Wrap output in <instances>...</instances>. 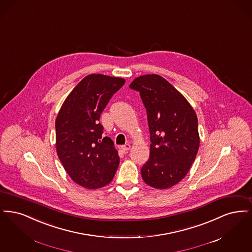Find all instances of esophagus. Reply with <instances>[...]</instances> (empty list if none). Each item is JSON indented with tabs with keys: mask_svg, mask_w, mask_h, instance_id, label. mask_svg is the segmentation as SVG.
I'll return each instance as SVG.
<instances>
[{
	"mask_svg": "<svg viewBox=\"0 0 252 252\" xmlns=\"http://www.w3.org/2000/svg\"><path fill=\"white\" fill-rule=\"evenodd\" d=\"M130 149H131V145H130V144H125V145L121 146V150H122L123 152H127V151H129Z\"/></svg>",
	"mask_w": 252,
	"mask_h": 252,
	"instance_id": "esophagus-1",
	"label": "esophagus"
}]
</instances>
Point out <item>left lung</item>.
Wrapping results in <instances>:
<instances>
[{
	"mask_svg": "<svg viewBox=\"0 0 252 252\" xmlns=\"http://www.w3.org/2000/svg\"><path fill=\"white\" fill-rule=\"evenodd\" d=\"M130 88L140 93L151 134L150 158L141 168L143 181L156 189L170 188L186 177L196 159L199 148L196 112L160 75L137 77Z\"/></svg>",
	"mask_w": 252,
	"mask_h": 252,
	"instance_id": "8db88e82",
	"label": "left lung"
}]
</instances>
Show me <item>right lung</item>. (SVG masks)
<instances>
[{"label": "right lung", "mask_w": 252, "mask_h": 252, "mask_svg": "<svg viewBox=\"0 0 252 252\" xmlns=\"http://www.w3.org/2000/svg\"><path fill=\"white\" fill-rule=\"evenodd\" d=\"M125 84L121 77L89 74L68 94L55 120V148L77 185L98 189L113 180L120 164L114 143L98 123L112 96Z\"/></svg>", "instance_id": "obj_1"}]
</instances>
